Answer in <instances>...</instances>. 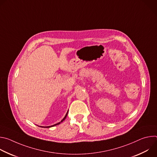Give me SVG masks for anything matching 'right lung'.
<instances>
[{
	"instance_id": "1",
	"label": "right lung",
	"mask_w": 157,
	"mask_h": 157,
	"mask_svg": "<svg viewBox=\"0 0 157 157\" xmlns=\"http://www.w3.org/2000/svg\"><path fill=\"white\" fill-rule=\"evenodd\" d=\"M68 111L67 112V113H66V116H64V117L61 120V122H58V123H57V124H54V125H51V126H47V127H43V126H40V127H43V128H50V127H54V126H55V125H59L60 123H61L65 119H66V116H67V115H68Z\"/></svg>"
}]
</instances>
